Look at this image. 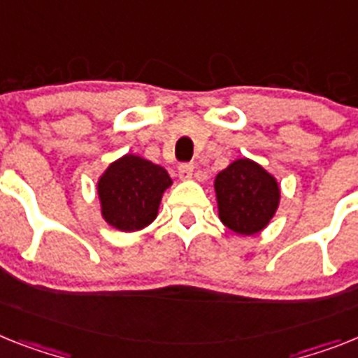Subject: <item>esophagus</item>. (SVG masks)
Returning <instances> with one entry per match:
<instances>
[{
  "instance_id": "obj_1",
  "label": "esophagus",
  "mask_w": 358,
  "mask_h": 358,
  "mask_svg": "<svg viewBox=\"0 0 358 358\" xmlns=\"http://www.w3.org/2000/svg\"><path fill=\"white\" fill-rule=\"evenodd\" d=\"M194 173V165L193 164H182L178 167V174H180V178L182 180H187L191 178Z\"/></svg>"
}]
</instances>
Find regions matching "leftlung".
Segmentation results:
<instances>
[{
  "mask_svg": "<svg viewBox=\"0 0 358 358\" xmlns=\"http://www.w3.org/2000/svg\"><path fill=\"white\" fill-rule=\"evenodd\" d=\"M218 216L238 235H257L269 224L280 203L273 174L249 158L235 160L215 178Z\"/></svg>",
  "mask_w": 358,
  "mask_h": 358,
  "instance_id": "obj_1",
  "label": "left lung"
}]
</instances>
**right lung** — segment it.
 Masks as SVG:
<instances>
[{"instance_id":"add662e5","label":"right lung","mask_w":358,"mask_h":358,"mask_svg":"<svg viewBox=\"0 0 358 358\" xmlns=\"http://www.w3.org/2000/svg\"><path fill=\"white\" fill-rule=\"evenodd\" d=\"M171 184L173 180L160 165L136 155L122 156L96 185L103 220L123 233L143 229L156 218L162 194Z\"/></svg>"}]
</instances>
